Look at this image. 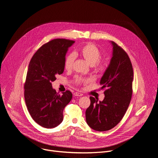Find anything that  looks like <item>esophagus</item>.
<instances>
[{"label":"esophagus","mask_w":158,"mask_h":158,"mask_svg":"<svg viewBox=\"0 0 158 158\" xmlns=\"http://www.w3.org/2000/svg\"><path fill=\"white\" fill-rule=\"evenodd\" d=\"M74 95L75 96H82V93H78V92H76L74 93Z\"/></svg>","instance_id":"34e87169"}]
</instances>
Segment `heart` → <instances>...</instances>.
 <instances>
[{"label": "heart", "mask_w": 158, "mask_h": 158, "mask_svg": "<svg viewBox=\"0 0 158 158\" xmlns=\"http://www.w3.org/2000/svg\"><path fill=\"white\" fill-rule=\"evenodd\" d=\"M80 55L83 57L91 66L94 67V70L97 73H103L106 69L107 63L105 60H100L101 52L99 50L92 44H88L82 47L80 51ZM75 59V55L71 53L68 54L65 58L64 68L66 70H70L73 68ZM88 81L82 77L77 76L74 79V82L76 84H81L87 82Z\"/></svg>", "instance_id": "1"}]
</instances>
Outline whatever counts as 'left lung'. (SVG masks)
<instances>
[{
	"mask_svg": "<svg viewBox=\"0 0 158 158\" xmlns=\"http://www.w3.org/2000/svg\"><path fill=\"white\" fill-rule=\"evenodd\" d=\"M113 47L110 64L100 80L102 89L106 88L105 98L90 96L91 104L85 111V120L94 131H107L122 119L130 104L132 94L133 68L127 53L117 44Z\"/></svg>",
	"mask_w": 158,
	"mask_h": 158,
	"instance_id": "left-lung-1",
	"label": "left lung"
}]
</instances>
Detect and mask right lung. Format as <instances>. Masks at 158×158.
Returning <instances> with one entry per match:
<instances>
[{
    "instance_id": "add662e5",
    "label": "right lung",
    "mask_w": 158,
    "mask_h": 158,
    "mask_svg": "<svg viewBox=\"0 0 158 158\" xmlns=\"http://www.w3.org/2000/svg\"><path fill=\"white\" fill-rule=\"evenodd\" d=\"M75 43L55 39L40 47L28 66L24 84V99L32 118L40 126L52 128L63 121V111L73 98L69 91L60 95L52 88L56 76L64 70L68 49Z\"/></svg>"
}]
</instances>
